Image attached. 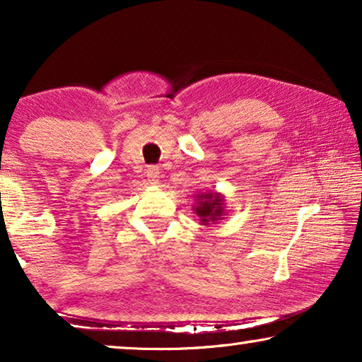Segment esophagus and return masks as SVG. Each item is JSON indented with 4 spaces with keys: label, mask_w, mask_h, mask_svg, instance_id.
Wrapping results in <instances>:
<instances>
[{
    "label": "esophagus",
    "mask_w": 362,
    "mask_h": 362,
    "mask_svg": "<svg viewBox=\"0 0 362 362\" xmlns=\"http://www.w3.org/2000/svg\"><path fill=\"white\" fill-rule=\"evenodd\" d=\"M146 179H148V182L150 183H153V185H155V183H158V180H159V169L156 168V166H148L146 168Z\"/></svg>",
    "instance_id": "esophagus-1"
}]
</instances>
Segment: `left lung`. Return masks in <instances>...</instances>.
I'll return each instance as SVG.
<instances>
[{
	"label": "left lung",
	"instance_id": "left-lung-1",
	"mask_svg": "<svg viewBox=\"0 0 362 362\" xmlns=\"http://www.w3.org/2000/svg\"><path fill=\"white\" fill-rule=\"evenodd\" d=\"M196 204L193 206V211L199 218L201 225H216L218 220L225 217V196L214 189H204V192L194 193Z\"/></svg>",
	"mask_w": 362,
	"mask_h": 362
}]
</instances>
